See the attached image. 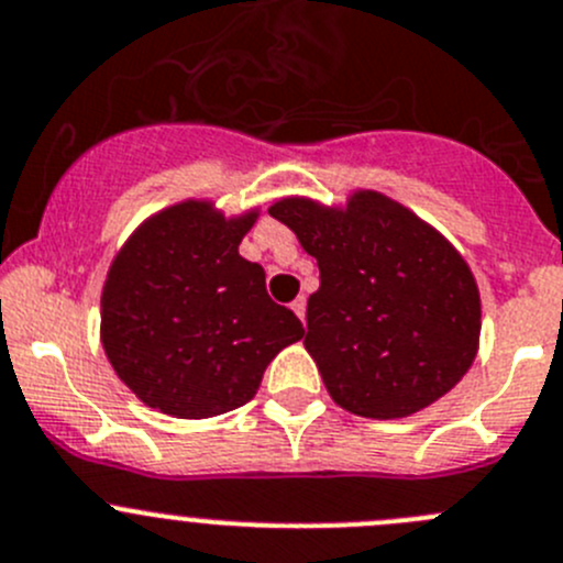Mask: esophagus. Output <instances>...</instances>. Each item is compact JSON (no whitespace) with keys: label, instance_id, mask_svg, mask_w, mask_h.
Returning <instances> with one entry per match:
<instances>
[{"label":"esophagus","instance_id":"obj_1","mask_svg":"<svg viewBox=\"0 0 563 563\" xmlns=\"http://www.w3.org/2000/svg\"><path fill=\"white\" fill-rule=\"evenodd\" d=\"M306 308H308V299H306V297H297V299H294V302H291V311L297 313V317L302 319V322H306Z\"/></svg>","mask_w":563,"mask_h":563}]
</instances>
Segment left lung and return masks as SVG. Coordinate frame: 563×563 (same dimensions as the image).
<instances>
[{
	"label": "left lung",
	"instance_id": "8db88e82",
	"mask_svg": "<svg viewBox=\"0 0 563 563\" xmlns=\"http://www.w3.org/2000/svg\"><path fill=\"white\" fill-rule=\"evenodd\" d=\"M272 217L317 257L306 350L344 411L400 419L450 391L477 355L481 294L461 252L386 194L344 208L280 199Z\"/></svg>",
	"mask_w": 563,
	"mask_h": 563
}]
</instances>
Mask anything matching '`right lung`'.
Returning a JSON list of instances; mask_svg holds the SVG:
<instances>
[{
	"label": "right lung",
	"instance_id": "right-lung-1",
	"mask_svg": "<svg viewBox=\"0 0 563 563\" xmlns=\"http://www.w3.org/2000/svg\"><path fill=\"white\" fill-rule=\"evenodd\" d=\"M257 210L224 217L186 199L146 219L102 288V346L124 386L161 413L208 419L255 397L266 366L302 322L239 255Z\"/></svg>",
	"mask_w": 563,
	"mask_h": 563
}]
</instances>
